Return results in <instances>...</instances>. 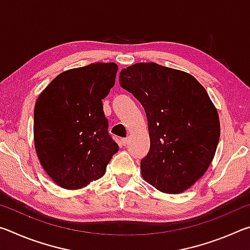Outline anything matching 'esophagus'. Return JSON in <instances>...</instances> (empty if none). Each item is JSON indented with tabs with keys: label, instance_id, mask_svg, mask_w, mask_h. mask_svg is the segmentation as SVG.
I'll use <instances>...</instances> for the list:
<instances>
[{
	"label": "esophagus",
	"instance_id": "34e87169",
	"mask_svg": "<svg viewBox=\"0 0 250 250\" xmlns=\"http://www.w3.org/2000/svg\"><path fill=\"white\" fill-rule=\"evenodd\" d=\"M121 143H122V146H128V143H129V139L128 138H124V139H121Z\"/></svg>",
	"mask_w": 250,
	"mask_h": 250
}]
</instances>
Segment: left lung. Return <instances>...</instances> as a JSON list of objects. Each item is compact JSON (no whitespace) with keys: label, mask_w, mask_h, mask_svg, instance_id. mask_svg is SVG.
<instances>
[{"label":"left lung","mask_w":250,"mask_h":250,"mask_svg":"<svg viewBox=\"0 0 250 250\" xmlns=\"http://www.w3.org/2000/svg\"><path fill=\"white\" fill-rule=\"evenodd\" d=\"M119 82L146 113L151 143L141 160L143 179L161 192L188 189L208 168L221 133L205 88L192 75L155 62L122 69Z\"/></svg>","instance_id":"left-lung-1"}]
</instances>
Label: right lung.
Returning a JSON list of instances; mask_svg holds the SVG:
<instances>
[{"mask_svg":"<svg viewBox=\"0 0 250 250\" xmlns=\"http://www.w3.org/2000/svg\"><path fill=\"white\" fill-rule=\"evenodd\" d=\"M115 62H97L59 74L34 109L37 156L55 183L82 188L104 174L119 146L108 131L103 99L116 82Z\"/></svg>","mask_w":250,"mask_h":250,"instance_id":"right-lung-1","label":"right lung"}]
</instances>
